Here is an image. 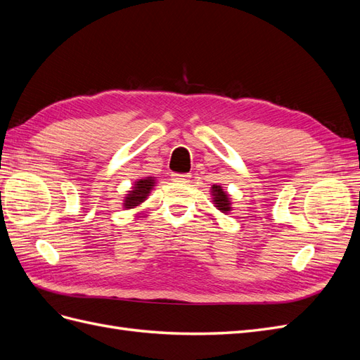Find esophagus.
<instances>
[{
	"instance_id": "esophagus-1",
	"label": "esophagus",
	"mask_w": 360,
	"mask_h": 360,
	"mask_svg": "<svg viewBox=\"0 0 360 360\" xmlns=\"http://www.w3.org/2000/svg\"><path fill=\"white\" fill-rule=\"evenodd\" d=\"M171 179H172L174 181H177V183H188V181H189V179H191V176H189V174H179V172H174L172 176H171Z\"/></svg>"
}]
</instances>
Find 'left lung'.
<instances>
[{
  "instance_id": "1",
  "label": "left lung",
  "mask_w": 360,
  "mask_h": 360,
  "mask_svg": "<svg viewBox=\"0 0 360 360\" xmlns=\"http://www.w3.org/2000/svg\"><path fill=\"white\" fill-rule=\"evenodd\" d=\"M210 191H212L213 204L216 209L225 214L230 213L233 210V207H231V198L230 195H228V192H225L222 186H217V184H213Z\"/></svg>"
}]
</instances>
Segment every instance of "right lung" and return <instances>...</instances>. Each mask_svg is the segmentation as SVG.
Returning a JSON list of instances; mask_svg holds the SVG:
<instances>
[{
	"instance_id": "obj_1",
	"label": "right lung",
	"mask_w": 360,
	"mask_h": 360,
	"mask_svg": "<svg viewBox=\"0 0 360 360\" xmlns=\"http://www.w3.org/2000/svg\"><path fill=\"white\" fill-rule=\"evenodd\" d=\"M155 184H156L155 177H144V179L136 180L132 186V191H129V193H126L124 201H123L124 209H135V207H138L139 204H143L148 198L150 192L153 191Z\"/></svg>"
}]
</instances>
